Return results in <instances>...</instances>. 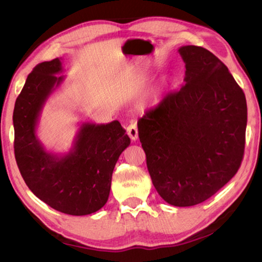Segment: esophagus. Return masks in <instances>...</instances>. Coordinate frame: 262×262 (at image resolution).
I'll return each instance as SVG.
<instances>
[{
  "mask_svg": "<svg viewBox=\"0 0 262 262\" xmlns=\"http://www.w3.org/2000/svg\"><path fill=\"white\" fill-rule=\"evenodd\" d=\"M127 134L129 135L132 141H136L139 139V130H137V126L135 122H132L130 125L127 127Z\"/></svg>",
  "mask_w": 262,
  "mask_h": 262,
  "instance_id": "34e87169",
  "label": "esophagus"
}]
</instances>
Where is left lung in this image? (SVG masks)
Listing matches in <instances>:
<instances>
[{
	"mask_svg": "<svg viewBox=\"0 0 262 262\" xmlns=\"http://www.w3.org/2000/svg\"><path fill=\"white\" fill-rule=\"evenodd\" d=\"M184 85L140 119L139 136L158 194L176 207L199 205L231 180L245 149V95L206 48L180 47Z\"/></svg>",
	"mask_w": 262,
	"mask_h": 262,
	"instance_id": "obj_1",
	"label": "left lung"
}]
</instances>
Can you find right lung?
Masks as SVG:
<instances>
[{"label":"right lung","instance_id":"obj_1","mask_svg":"<svg viewBox=\"0 0 262 262\" xmlns=\"http://www.w3.org/2000/svg\"><path fill=\"white\" fill-rule=\"evenodd\" d=\"M59 57L35 66L14 110L15 157L25 184L35 196L63 214L96 212L108 200L119 156L130 144L120 122H83L68 154L47 151L37 136L43 105L63 83Z\"/></svg>","mask_w":262,"mask_h":262}]
</instances>
